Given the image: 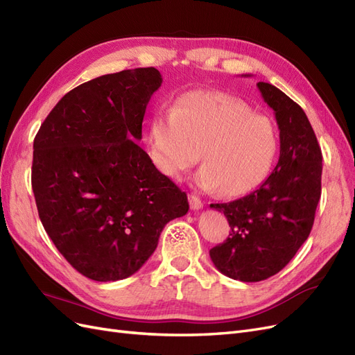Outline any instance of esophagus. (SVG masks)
Masks as SVG:
<instances>
[{
	"label": "esophagus",
	"mask_w": 355,
	"mask_h": 355,
	"mask_svg": "<svg viewBox=\"0 0 355 355\" xmlns=\"http://www.w3.org/2000/svg\"><path fill=\"white\" fill-rule=\"evenodd\" d=\"M189 204H191V209L192 210L202 209V201L197 196H194V194L189 196Z\"/></svg>",
	"instance_id": "obj_1"
}]
</instances>
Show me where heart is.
<instances>
[{"mask_svg": "<svg viewBox=\"0 0 355 355\" xmlns=\"http://www.w3.org/2000/svg\"><path fill=\"white\" fill-rule=\"evenodd\" d=\"M280 137L266 115L218 92H191L170 112L154 116L149 146L157 168L179 179L201 151L197 185L207 192L237 198L250 194L270 175Z\"/></svg>", "mask_w": 355, "mask_h": 355, "instance_id": "obj_1", "label": "heart"}]
</instances>
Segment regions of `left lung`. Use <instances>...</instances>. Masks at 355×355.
<instances>
[{
  "mask_svg": "<svg viewBox=\"0 0 355 355\" xmlns=\"http://www.w3.org/2000/svg\"><path fill=\"white\" fill-rule=\"evenodd\" d=\"M256 85L274 111L280 158L272 173L249 196L210 204L227 216L231 227V237L213 247L210 259L223 275L245 283L280 272L305 243L314 223L323 171L321 149L304 110L272 84Z\"/></svg>",
  "mask_w": 355,
  "mask_h": 355,
  "instance_id": "left-lung-1",
  "label": "left lung"
}]
</instances>
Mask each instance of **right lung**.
<instances>
[{
	"instance_id": "add662e5",
	"label": "right lung",
	"mask_w": 355,
	"mask_h": 355,
	"mask_svg": "<svg viewBox=\"0 0 355 355\" xmlns=\"http://www.w3.org/2000/svg\"><path fill=\"white\" fill-rule=\"evenodd\" d=\"M163 78L125 69L67 93L34 141L32 191L42 227L62 256L94 282L133 275L167 222L189 204L136 142Z\"/></svg>"
}]
</instances>
